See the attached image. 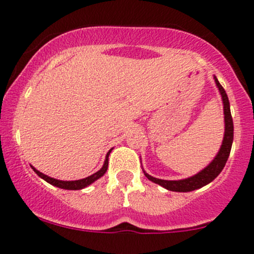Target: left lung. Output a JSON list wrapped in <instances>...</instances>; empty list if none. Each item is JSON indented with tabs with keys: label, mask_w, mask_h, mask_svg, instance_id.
Returning <instances> with one entry per match:
<instances>
[{
	"label": "left lung",
	"mask_w": 254,
	"mask_h": 254,
	"mask_svg": "<svg viewBox=\"0 0 254 254\" xmlns=\"http://www.w3.org/2000/svg\"><path fill=\"white\" fill-rule=\"evenodd\" d=\"M215 83L216 87L219 88L220 94H221L222 104H224V120H225V132H224V139H222V143L220 146L219 152L214 157V160L206 166L205 168L198 172L196 175L188 177L184 179H178V181H166V179L155 178V177L150 176L143 171V175L147 177L153 183L158 184V186L163 187L167 190L171 191H179V193H187V191H193L195 189L201 188V187L206 186L210 182L214 181L217 176L220 175L222 170H224L225 165L227 162V158L230 156V151H231L232 141H234V122H232L231 111H230V102L229 97H227L226 92H225L224 87L220 84L217 81L216 76H214Z\"/></svg>",
	"instance_id": "left-lung-1"
}]
</instances>
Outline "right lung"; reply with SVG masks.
<instances>
[{
  "label": "right lung",
  "instance_id": "add662e5",
  "mask_svg": "<svg viewBox=\"0 0 254 254\" xmlns=\"http://www.w3.org/2000/svg\"><path fill=\"white\" fill-rule=\"evenodd\" d=\"M112 150L113 148H111V150L108 151V153H107V156H106V160H104L103 166H102V168L98 171V172L93 173L92 176L86 177V178L77 179V181H60V179L51 178V177H49L47 175H44V173L39 172V171L35 170L33 166H32V168H33V171H34V172L40 177V178H43L45 182L50 183L51 186H55V187H58V188H61V189H67V190H79V189H83V188H86V187L91 186L93 182H96L97 179H99L101 177L104 176V173H106L107 170H108V157H109V155H111Z\"/></svg>",
  "mask_w": 254,
  "mask_h": 254
}]
</instances>
